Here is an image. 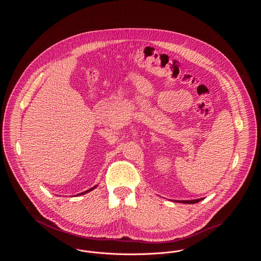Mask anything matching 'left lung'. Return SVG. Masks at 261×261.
<instances>
[{"mask_svg":"<svg viewBox=\"0 0 261 261\" xmlns=\"http://www.w3.org/2000/svg\"><path fill=\"white\" fill-rule=\"evenodd\" d=\"M202 198H198V199H191V200H179V202H182V203H196V202H199Z\"/></svg>","mask_w":261,"mask_h":261,"instance_id":"left-lung-1","label":"left lung"}]
</instances>
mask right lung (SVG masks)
<instances>
[{
	"instance_id": "add662e5",
	"label": "right lung",
	"mask_w": 261,
	"mask_h": 261,
	"mask_svg": "<svg viewBox=\"0 0 261 261\" xmlns=\"http://www.w3.org/2000/svg\"><path fill=\"white\" fill-rule=\"evenodd\" d=\"M96 186L92 187V188H90V189H88V190H86L85 192H81V193H79L78 195H82V194H85V193H87V192H89V191H91V190H93L94 188H95Z\"/></svg>"
}]
</instances>
